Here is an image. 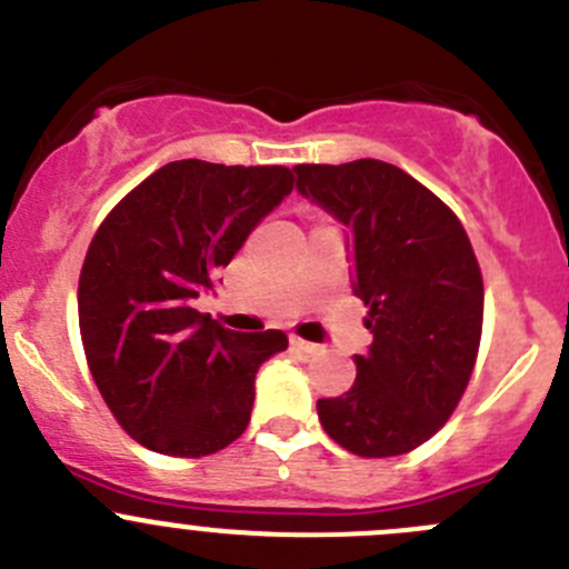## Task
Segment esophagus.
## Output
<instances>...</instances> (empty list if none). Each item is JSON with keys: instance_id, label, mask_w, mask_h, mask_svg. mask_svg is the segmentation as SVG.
I'll return each mask as SVG.
<instances>
[{"instance_id": "1", "label": "esophagus", "mask_w": 569, "mask_h": 569, "mask_svg": "<svg viewBox=\"0 0 569 569\" xmlns=\"http://www.w3.org/2000/svg\"><path fill=\"white\" fill-rule=\"evenodd\" d=\"M290 346H293V349H299V351H305V355H321V346L310 343V340L290 338Z\"/></svg>"}]
</instances>
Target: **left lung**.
Returning a JSON list of instances; mask_svg holds the SVG:
<instances>
[{"label": "left lung", "mask_w": 569, "mask_h": 569, "mask_svg": "<svg viewBox=\"0 0 569 569\" xmlns=\"http://www.w3.org/2000/svg\"><path fill=\"white\" fill-rule=\"evenodd\" d=\"M299 189L349 229L351 288L369 307L355 386L318 399L332 441L391 458L436 436L461 402L483 329V276L443 200L388 161L293 167Z\"/></svg>", "instance_id": "8db88e82"}]
</instances>
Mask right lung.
Returning a JSON list of instances; mask_svg holds the SVG:
<instances>
[{"mask_svg":"<svg viewBox=\"0 0 569 569\" xmlns=\"http://www.w3.org/2000/svg\"><path fill=\"white\" fill-rule=\"evenodd\" d=\"M293 181L276 164L170 161L97 229L78 284L80 338L113 419L148 450L203 458L246 432L259 366L288 335L234 332L192 305Z\"/></svg>","mask_w":569,"mask_h":569,"instance_id":"add662e5","label":"right lung"}]
</instances>
